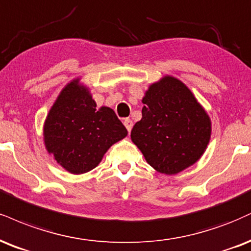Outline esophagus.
I'll use <instances>...</instances> for the list:
<instances>
[{"label": "esophagus", "mask_w": 251, "mask_h": 251, "mask_svg": "<svg viewBox=\"0 0 251 251\" xmlns=\"http://www.w3.org/2000/svg\"><path fill=\"white\" fill-rule=\"evenodd\" d=\"M124 125H125V127L128 132H131L132 127H133V122H132L131 119H128V118H125V119H124Z\"/></svg>", "instance_id": "1"}]
</instances>
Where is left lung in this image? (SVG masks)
I'll return each mask as SVG.
<instances>
[{
    "label": "left lung",
    "mask_w": 251,
    "mask_h": 251,
    "mask_svg": "<svg viewBox=\"0 0 251 251\" xmlns=\"http://www.w3.org/2000/svg\"><path fill=\"white\" fill-rule=\"evenodd\" d=\"M143 118L131 139L156 172L180 173L194 165L206 151L212 122L182 81L172 76L151 84L143 98Z\"/></svg>",
    "instance_id": "1"
}]
</instances>
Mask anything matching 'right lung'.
Returning <instances> with one entry per match:
<instances>
[{"label": "right lung", "instance_id": "right-lung-1", "mask_svg": "<svg viewBox=\"0 0 251 251\" xmlns=\"http://www.w3.org/2000/svg\"><path fill=\"white\" fill-rule=\"evenodd\" d=\"M79 79L71 80L60 91L43 126L45 149L71 174L92 171L107 150L127 135L112 108H97Z\"/></svg>", "mask_w": 251, "mask_h": 251}]
</instances>
